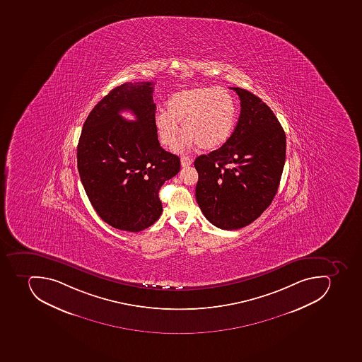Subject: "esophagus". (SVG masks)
Masks as SVG:
<instances>
[{
  "label": "esophagus",
  "instance_id": "obj_1",
  "mask_svg": "<svg viewBox=\"0 0 362 362\" xmlns=\"http://www.w3.org/2000/svg\"><path fill=\"white\" fill-rule=\"evenodd\" d=\"M180 163H182V167H189V165L193 163V159H192L191 156H182V159H180Z\"/></svg>",
  "mask_w": 362,
  "mask_h": 362
}]
</instances>
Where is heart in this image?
<instances>
[{
	"label": "heart",
	"instance_id": "obj_1",
	"mask_svg": "<svg viewBox=\"0 0 362 362\" xmlns=\"http://www.w3.org/2000/svg\"><path fill=\"white\" fill-rule=\"evenodd\" d=\"M238 107L234 95L225 88L197 86L175 92L167 101V111L154 116V127L161 144L180 150L200 146L216 150L228 142L238 124Z\"/></svg>",
	"mask_w": 362,
	"mask_h": 362
}]
</instances>
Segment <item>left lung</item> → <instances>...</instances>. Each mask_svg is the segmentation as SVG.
<instances>
[{
  "mask_svg": "<svg viewBox=\"0 0 362 362\" xmlns=\"http://www.w3.org/2000/svg\"><path fill=\"white\" fill-rule=\"evenodd\" d=\"M232 90L242 107L233 136L194 161L201 211L226 230L250 225L270 206L286 156V135L275 113L253 93L240 87Z\"/></svg>",
  "mask_w": 362,
  "mask_h": 362,
  "instance_id": "left-lung-1",
  "label": "left lung"
}]
</instances>
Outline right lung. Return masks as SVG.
Returning a JSON list of instances; mask_svg holds the SVG:
<instances>
[{
	"mask_svg": "<svg viewBox=\"0 0 362 362\" xmlns=\"http://www.w3.org/2000/svg\"><path fill=\"white\" fill-rule=\"evenodd\" d=\"M153 83H124L102 98L85 120L77 165L98 216L113 228L141 232L159 219V191L178 174L180 159L163 150L154 127ZM132 110L135 122L119 111Z\"/></svg>",
	"mask_w": 362,
	"mask_h": 362,
	"instance_id": "right-lung-1",
	"label": "right lung"
}]
</instances>
